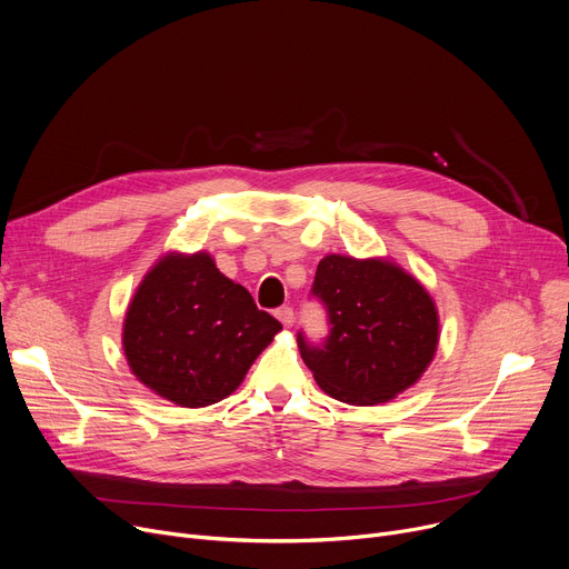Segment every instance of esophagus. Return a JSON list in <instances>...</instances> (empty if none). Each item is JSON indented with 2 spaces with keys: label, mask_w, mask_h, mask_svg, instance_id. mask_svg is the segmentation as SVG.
<instances>
[{
  "label": "esophagus",
  "mask_w": 569,
  "mask_h": 569,
  "mask_svg": "<svg viewBox=\"0 0 569 569\" xmlns=\"http://www.w3.org/2000/svg\"><path fill=\"white\" fill-rule=\"evenodd\" d=\"M277 318L281 320L283 327H290L295 320V311L290 307H281V309H277Z\"/></svg>",
  "instance_id": "esophagus-1"
}]
</instances>
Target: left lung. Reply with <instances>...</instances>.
Masks as SVG:
<instances>
[{"label":"left lung","mask_w":569,"mask_h":569,"mask_svg":"<svg viewBox=\"0 0 569 569\" xmlns=\"http://www.w3.org/2000/svg\"><path fill=\"white\" fill-rule=\"evenodd\" d=\"M311 295L327 311L329 333L299 352L331 398L377 405L411 387L435 357L439 318L426 288L389 260L331 253L320 260Z\"/></svg>","instance_id":"left-lung-1"}]
</instances>
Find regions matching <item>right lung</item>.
<instances>
[{
    "instance_id": "right-lung-1",
    "label": "right lung",
    "mask_w": 569,
    "mask_h": 569,
    "mask_svg": "<svg viewBox=\"0 0 569 569\" xmlns=\"http://www.w3.org/2000/svg\"><path fill=\"white\" fill-rule=\"evenodd\" d=\"M281 322L208 253L167 256L141 281L123 325L137 380L180 407L231 396Z\"/></svg>"
}]
</instances>
